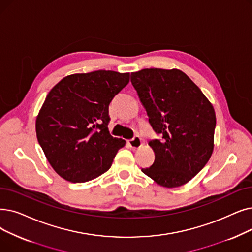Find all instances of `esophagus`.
I'll use <instances>...</instances> for the list:
<instances>
[{"instance_id":"obj_1","label":"esophagus","mask_w":252,"mask_h":252,"mask_svg":"<svg viewBox=\"0 0 252 252\" xmlns=\"http://www.w3.org/2000/svg\"><path fill=\"white\" fill-rule=\"evenodd\" d=\"M127 144L130 148L136 149V148H139L142 145V140L139 136H135L133 139H130V140L127 141Z\"/></svg>"}]
</instances>
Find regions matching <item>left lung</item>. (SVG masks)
Returning a JSON list of instances; mask_svg holds the SVG:
<instances>
[{"label": "left lung", "instance_id": "obj_1", "mask_svg": "<svg viewBox=\"0 0 252 252\" xmlns=\"http://www.w3.org/2000/svg\"><path fill=\"white\" fill-rule=\"evenodd\" d=\"M149 124L159 139L149 141L156 158L141 169L165 188L189 182L209 160L216 117L213 106L187 74L177 69H142L130 74Z\"/></svg>", "mask_w": 252, "mask_h": 252}]
</instances>
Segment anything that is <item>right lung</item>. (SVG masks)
Listing matches in <instances>:
<instances>
[{
    "label": "right lung",
    "mask_w": 252,
    "mask_h": 252,
    "mask_svg": "<svg viewBox=\"0 0 252 252\" xmlns=\"http://www.w3.org/2000/svg\"><path fill=\"white\" fill-rule=\"evenodd\" d=\"M128 81L129 73L99 70L67 76L48 93L36 133L61 177L81 183L110 169L126 141L109 133V105Z\"/></svg>",
    "instance_id": "1"
}]
</instances>
